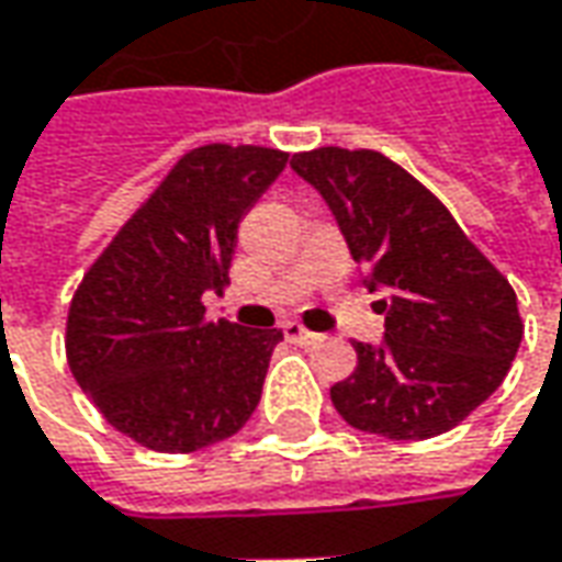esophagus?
Masks as SVG:
<instances>
[{
  "label": "esophagus",
  "mask_w": 562,
  "mask_h": 562,
  "mask_svg": "<svg viewBox=\"0 0 562 562\" xmlns=\"http://www.w3.org/2000/svg\"><path fill=\"white\" fill-rule=\"evenodd\" d=\"M282 336L292 341V345H314V341H319V333L304 329L299 319H289V323H282Z\"/></svg>",
  "instance_id": "1"
}]
</instances>
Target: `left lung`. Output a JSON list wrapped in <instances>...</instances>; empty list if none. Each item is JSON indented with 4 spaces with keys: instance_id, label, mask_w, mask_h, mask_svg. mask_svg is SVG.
Listing matches in <instances>:
<instances>
[{
    "instance_id": "1",
    "label": "left lung",
    "mask_w": 562,
    "mask_h": 562,
    "mask_svg": "<svg viewBox=\"0 0 562 562\" xmlns=\"http://www.w3.org/2000/svg\"><path fill=\"white\" fill-rule=\"evenodd\" d=\"M317 189L385 314V339L355 341L358 367L329 389L348 426L395 441L454 429L504 382L522 341L513 285L451 211L385 155L339 146L292 155Z\"/></svg>"
}]
</instances>
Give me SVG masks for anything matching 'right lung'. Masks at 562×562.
Returning <instances> with one entry per match:
<instances>
[{
    "instance_id": "obj_1",
    "label": "right lung",
    "mask_w": 562,
    "mask_h": 562,
    "mask_svg": "<svg viewBox=\"0 0 562 562\" xmlns=\"http://www.w3.org/2000/svg\"><path fill=\"white\" fill-rule=\"evenodd\" d=\"M289 155L263 146L186 151L74 292L68 363L108 423L143 448L189 454L236 436L261 401L280 329L211 323L243 217Z\"/></svg>"
}]
</instances>
